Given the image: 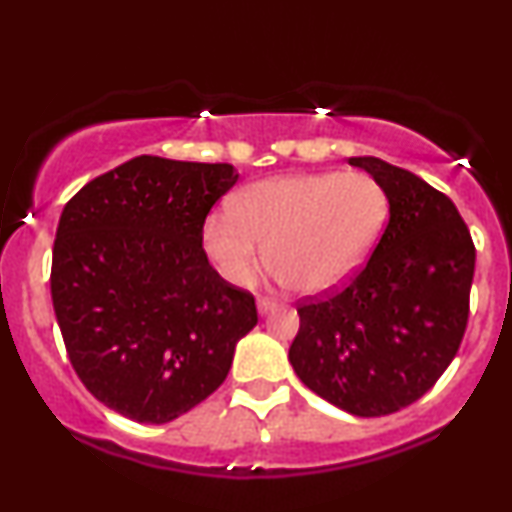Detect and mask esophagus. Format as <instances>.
<instances>
[{"mask_svg": "<svg viewBox=\"0 0 512 512\" xmlns=\"http://www.w3.org/2000/svg\"><path fill=\"white\" fill-rule=\"evenodd\" d=\"M276 307H279V303H276L274 298H257V310H260V315H269Z\"/></svg>", "mask_w": 512, "mask_h": 512, "instance_id": "34e87169", "label": "esophagus"}]
</instances>
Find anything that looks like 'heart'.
Returning <instances> with one entry per match:
<instances>
[{
  "instance_id": "b5f03b06",
  "label": "heart",
  "mask_w": 512,
  "mask_h": 512,
  "mask_svg": "<svg viewBox=\"0 0 512 512\" xmlns=\"http://www.w3.org/2000/svg\"><path fill=\"white\" fill-rule=\"evenodd\" d=\"M389 197L362 171L267 178L245 186L231 212L205 221L202 245L226 281L245 286L267 262L288 288L324 293L357 272L384 231Z\"/></svg>"
}]
</instances>
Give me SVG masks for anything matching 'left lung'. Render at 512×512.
Masks as SVG:
<instances>
[{"label": "left lung", "instance_id": "1", "mask_svg": "<svg viewBox=\"0 0 512 512\" xmlns=\"http://www.w3.org/2000/svg\"><path fill=\"white\" fill-rule=\"evenodd\" d=\"M389 197L377 248L341 291L298 305L288 360L336 408L381 417L422 398L465 336L474 243L451 197L377 157H350Z\"/></svg>", "mask_w": 512, "mask_h": 512}]
</instances>
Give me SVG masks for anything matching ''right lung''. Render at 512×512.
Here are the masks:
<instances>
[{
    "label": "right lung",
    "instance_id": "right-lung-1",
    "mask_svg": "<svg viewBox=\"0 0 512 512\" xmlns=\"http://www.w3.org/2000/svg\"><path fill=\"white\" fill-rule=\"evenodd\" d=\"M231 164L143 155L66 202L52 250V303L78 379L100 403L164 424L224 384L257 324L252 293L202 248L209 209L236 186Z\"/></svg>",
    "mask_w": 512,
    "mask_h": 512
}]
</instances>
